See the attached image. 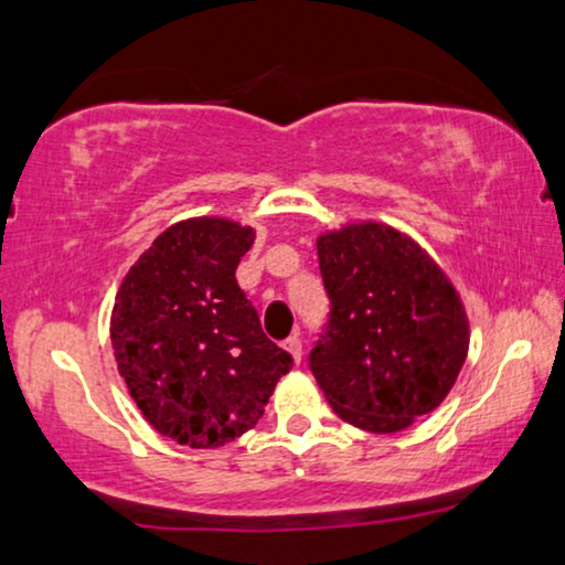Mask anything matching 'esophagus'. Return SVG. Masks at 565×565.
Instances as JSON below:
<instances>
[{
  "label": "esophagus",
  "mask_w": 565,
  "mask_h": 565,
  "mask_svg": "<svg viewBox=\"0 0 565 565\" xmlns=\"http://www.w3.org/2000/svg\"><path fill=\"white\" fill-rule=\"evenodd\" d=\"M284 348H286V351H289V355L294 359V363H299V361H301V340H299V335L286 338Z\"/></svg>",
  "instance_id": "34e87169"
}]
</instances>
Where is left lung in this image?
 <instances>
[{"instance_id":"1","label":"left lung","mask_w":565,"mask_h":565,"mask_svg":"<svg viewBox=\"0 0 565 565\" xmlns=\"http://www.w3.org/2000/svg\"><path fill=\"white\" fill-rule=\"evenodd\" d=\"M317 258L330 317L309 369L340 419L399 433L438 407L463 369V301L412 237L381 222L320 235Z\"/></svg>"}]
</instances>
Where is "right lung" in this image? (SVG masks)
Segmentation results:
<instances>
[{
	"label": "right lung",
	"mask_w": 565,
	"mask_h": 565,
	"mask_svg": "<svg viewBox=\"0 0 565 565\" xmlns=\"http://www.w3.org/2000/svg\"><path fill=\"white\" fill-rule=\"evenodd\" d=\"M253 237V227L225 217L177 222L117 291V371L142 417L189 448H217L250 430L294 365L235 279Z\"/></svg>",
	"instance_id": "1"
}]
</instances>
